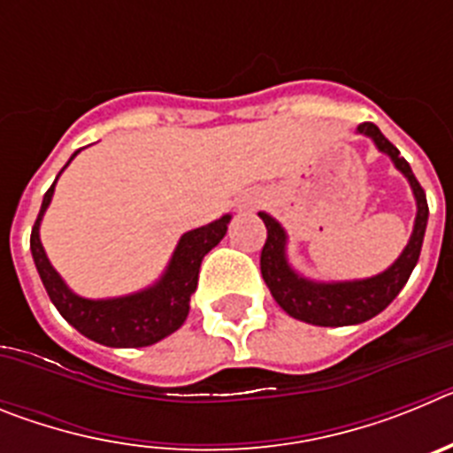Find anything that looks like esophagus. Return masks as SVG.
<instances>
[{
  "label": "esophagus",
  "mask_w": 453,
  "mask_h": 453,
  "mask_svg": "<svg viewBox=\"0 0 453 453\" xmlns=\"http://www.w3.org/2000/svg\"><path fill=\"white\" fill-rule=\"evenodd\" d=\"M258 203H261V197H258V195H247L245 199H240V208H242V211H254Z\"/></svg>",
  "instance_id": "34e87169"
}]
</instances>
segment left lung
<instances>
[{"label":"left lung","instance_id":"obj_1","mask_svg":"<svg viewBox=\"0 0 453 453\" xmlns=\"http://www.w3.org/2000/svg\"><path fill=\"white\" fill-rule=\"evenodd\" d=\"M358 134L370 135L376 147L386 151L403 172V177L411 181L413 195L418 199V218H415V229L406 250L381 274L365 279V281H347V283H313L306 281L290 270L286 261V234L279 226L276 219L267 213H258L265 222L267 238L261 251V274L270 288L272 297L286 311L290 318H297L302 322L318 324V326H347V324H361L379 315L392 299L397 297L399 290L406 286L408 276L413 272L415 263L422 251L424 231H426V219H429V203L419 181L415 179L413 170L408 161L399 154V150L390 140L379 131V127L372 122L358 124Z\"/></svg>","mask_w":453,"mask_h":453}]
</instances>
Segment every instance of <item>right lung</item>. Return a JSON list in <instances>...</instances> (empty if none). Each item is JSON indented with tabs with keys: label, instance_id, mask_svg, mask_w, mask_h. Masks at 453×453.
<instances>
[{
	"label": "right lung",
	"instance_id": "obj_1",
	"mask_svg": "<svg viewBox=\"0 0 453 453\" xmlns=\"http://www.w3.org/2000/svg\"><path fill=\"white\" fill-rule=\"evenodd\" d=\"M74 156H77V151L72 154V158ZM54 186L56 181L45 192L38 219L31 229V254H34L42 286H45L54 306L58 308V313L79 334L106 347H147L170 335L172 331H177L186 322L188 311H190V295L197 288L202 258L224 238L231 215H224L222 219H215L202 229L183 234L177 251L172 256L170 267L154 288H147V290L129 295V297L95 302V299L77 297L63 283V279L56 274L51 263L47 261L45 250L40 245V219H42L45 208L50 206Z\"/></svg>",
	"mask_w": 453,
	"mask_h": 453
}]
</instances>
